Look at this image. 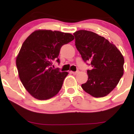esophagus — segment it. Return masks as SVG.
<instances>
[{"label": "esophagus", "instance_id": "34e87169", "mask_svg": "<svg viewBox=\"0 0 134 134\" xmlns=\"http://www.w3.org/2000/svg\"><path fill=\"white\" fill-rule=\"evenodd\" d=\"M70 72L71 73V74H74V75H76L79 72V71H76V72H73V71H70Z\"/></svg>", "mask_w": 134, "mask_h": 134}]
</instances>
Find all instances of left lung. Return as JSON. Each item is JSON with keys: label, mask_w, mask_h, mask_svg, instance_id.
<instances>
[{"label": "left lung", "mask_w": 134, "mask_h": 134, "mask_svg": "<svg viewBox=\"0 0 134 134\" xmlns=\"http://www.w3.org/2000/svg\"><path fill=\"white\" fill-rule=\"evenodd\" d=\"M73 34L82 59L92 67L87 70L88 78L82 88L94 98L107 96L123 75V56L113 43L94 32L81 30Z\"/></svg>", "instance_id": "8db88e82"}]
</instances>
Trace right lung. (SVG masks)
<instances>
[{
	"label": "right lung",
	"instance_id": "obj_1",
	"mask_svg": "<svg viewBox=\"0 0 134 134\" xmlns=\"http://www.w3.org/2000/svg\"><path fill=\"white\" fill-rule=\"evenodd\" d=\"M74 39L68 33L39 30L23 43L16 58V66L22 83L35 98L46 100L59 92L68 73L51 66L54 60L60 63V49Z\"/></svg>",
	"mask_w": 134,
	"mask_h": 134
}]
</instances>
